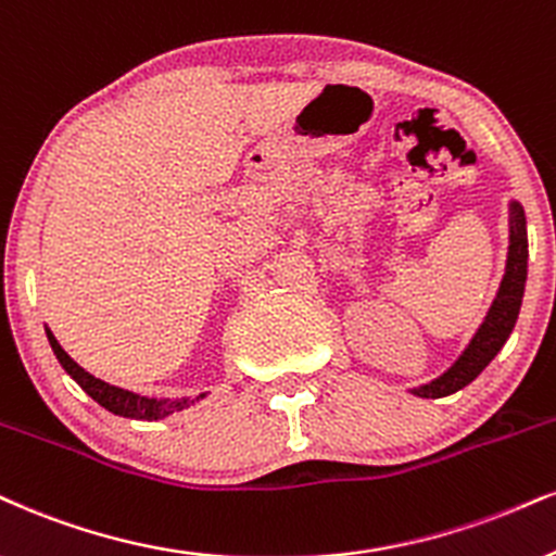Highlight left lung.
Listing matches in <instances>:
<instances>
[{
    "label": "left lung",
    "mask_w": 556,
    "mask_h": 556,
    "mask_svg": "<svg viewBox=\"0 0 556 556\" xmlns=\"http://www.w3.org/2000/svg\"><path fill=\"white\" fill-rule=\"evenodd\" d=\"M526 273H529V239H526V216L518 201H510V247H508V263H505V276L500 283V291L492 301L488 317L467 351L458 355V361L448 371L438 376L430 383L413 389V394L425 396V400H438V396H448L464 389L467 383L477 379L479 374L488 368V363L500 353L505 340L510 338L513 327H516L520 301H523L526 289Z\"/></svg>",
    "instance_id": "obj_1"
}]
</instances>
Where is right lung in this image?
<instances>
[{
  "label": "right lung",
  "mask_w": 556,
  "mask_h": 556,
  "mask_svg": "<svg viewBox=\"0 0 556 556\" xmlns=\"http://www.w3.org/2000/svg\"><path fill=\"white\" fill-rule=\"evenodd\" d=\"M46 334H48V342H51L53 353H56L59 363L64 366V371L72 376V379L77 381L79 387L100 404V407H105L108 413H113V415L134 417V420H162V417L180 413V409L190 407V404H195L198 400H203L205 396V394H201V396H195V400H190V396L188 400H149V396L134 394V392H128V389L113 387V383L94 379V376L87 374L77 361L68 358V353L59 345V340L53 338V332L48 330V327H46Z\"/></svg>",
  "instance_id": "obj_1"
}]
</instances>
